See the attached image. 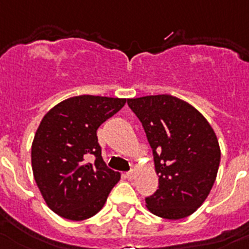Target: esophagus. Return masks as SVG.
I'll use <instances>...</instances> for the list:
<instances>
[{
  "mask_svg": "<svg viewBox=\"0 0 249 249\" xmlns=\"http://www.w3.org/2000/svg\"><path fill=\"white\" fill-rule=\"evenodd\" d=\"M135 176H136V172L135 170H129V172H127L126 173V178L127 179H133L135 178Z\"/></svg>",
  "mask_w": 249,
  "mask_h": 249,
  "instance_id": "esophagus-1",
  "label": "esophagus"
}]
</instances>
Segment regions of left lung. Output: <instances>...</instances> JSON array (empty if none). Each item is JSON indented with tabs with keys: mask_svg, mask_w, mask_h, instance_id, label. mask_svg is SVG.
<instances>
[{
	"mask_svg": "<svg viewBox=\"0 0 249 249\" xmlns=\"http://www.w3.org/2000/svg\"><path fill=\"white\" fill-rule=\"evenodd\" d=\"M154 155L159 188L146 197L154 215L178 220L194 213L210 194L220 164L216 135L206 118L172 95L128 99Z\"/></svg>",
	"mask_w": 249,
	"mask_h": 249,
	"instance_id": "1",
	"label": "left lung"
}]
</instances>
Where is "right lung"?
I'll return each mask as SVG.
<instances>
[{"instance_id":"obj_1","label":"right lung","mask_w":249,"mask_h":249,"mask_svg":"<svg viewBox=\"0 0 249 249\" xmlns=\"http://www.w3.org/2000/svg\"><path fill=\"white\" fill-rule=\"evenodd\" d=\"M126 99L80 95L47 113L32 146L34 179L48 207L69 220H85L102 210L120 180L102 158L96 131Z\"/></svg>"}]
</instances>
